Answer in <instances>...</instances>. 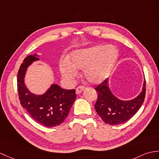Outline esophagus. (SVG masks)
<instances>
[{"label":"esophagus","instance_id":"esophagus-1","mask_svg":"<svg viewBox=\"0 0 159 159\" xmlns=\"http://www.w3.org/2000/svg\"><path fill=\"white\" fill-rule=\"evenodd\" d=\"M84 89V87L83 85H80L76 89V94H79Z\"/></svg>","mask_w":159,"mask_h":159}]
</instances>
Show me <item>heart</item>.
I'll use <instances>...</instances> for the list:
<instances>
[{"label":"heart","mask_w":159,"mask_h":159,"mask_svg":"<svg viewBox=\"0 0 159 159\" xmlns=\"http://www.w3.org/2000/svg\"><path fill=\"white\" fill-rule=\"evenodd\" d=\"M119 57V51L112 45H95L87 49L77 50L70 56V62L60 65L62 75L72 79L76 75V70H84L88 82L100 83L111 75Z\"/></svg>","instance_id":"obj_1"}]
</instances>
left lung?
Segmentation results:
<instances>
[{
	"instance_id": "8db88e82",
	"label": "left lung",
	"mask_w": 159,
	"mask_h": 159,
	"mask_svg": "<svg viewBox=\"0 0 159 159\" xmlns=\"http://www.w3.org/2000/svg\"><path fill=\"white\" fill-rule=\"evenodd\" d=\"M107 79L95 87L98 99L95 109L104 123L110 125L124 123L136 114L142 106L146 95V80L142 91L137 98L129 101L118 99L112 94L108 87Z\"/></svg>"
}]
</instances>
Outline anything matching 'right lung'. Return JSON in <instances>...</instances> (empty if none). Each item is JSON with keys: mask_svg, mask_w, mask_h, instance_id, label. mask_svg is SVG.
<instances>
[{"mask_svg": "<svg viewBox=\"0 0 159 159\" xmlns=\"http://www.w3.org/2000/svg\"><path fill=\"white\" fill-rule=\"evenodd\" d=\"M39 60L36 55L24 59L17 73V90L21 105L33 119L44 126L53 127L61 124L67 117L76 95L75 89H64L52 84L45 93L33 94L24 84V76L28 66Z\"/></svg>", "mask_w": 159, "mask_h": 159, "instance_id": "1", "label": "right lung"}]
</instances>
